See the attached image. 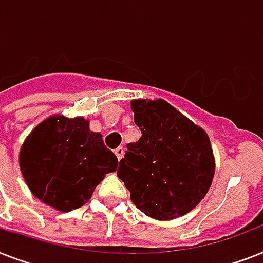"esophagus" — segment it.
Masks as SVG:
<instances>
[{
  "label": "esophagus",
  "mask_w": 263,
  "mask_h": 263,
  "mask_svg": "<svg viewBox=\"0 0 263 263\" xmlns=\"http://www.w3.org/2000/svg\"><path fill=\"white\" fill-rule=\"evenodd\" d=\"M115 154H116L117 159L120 161L121 158H123V154H124V148H123V147H117L116 150H115Z\"/></svg>",
  "instance_id": "obj_1"
}]
</instances>
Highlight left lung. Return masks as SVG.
<instances>
[{
    "label": "left lung",
    "mask_w": 263,
    "mask_h": 263,
    "mask_svg": "<svg viewBox=\"0 0 263 263\" xmlns=\"http://www.w3.org/2000/svg\"><path fill=\"white\" fill-rule=\"evenodd\" d=\"M131 109L142 136L127 144L117 176L132 202L157 220L191 212L215 176L206 132L161 98L134 100Z\"/></svg>",
    "instance_id": "obj_1"
}]
</instances>
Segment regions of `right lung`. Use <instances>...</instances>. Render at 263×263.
Masks as SVG:
<instances>
[{
	"instance_id": "add662e5",
	"label": "right lung",
	"mask_w": 263,
	"mask_h": 263,
	"mask_svg": "<svg viewBox=\"0 0 263 263\" xmlns=\"http://www.w3.org/2000/svg\"><path fill=\"white\" fill-rule=\"evenodd\" d=\"M117 163L101 134L90 131L83 117H48L20 150V168L29 191L61 212L87 202L105 174L116 172Z\"/></svg>"
}]
</instances>
